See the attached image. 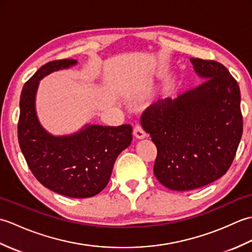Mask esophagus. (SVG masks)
<instances>
[{
    "instance_id": "34e87169",
    "label": "esophagus",
    "mask_w": 252,
    "mask_h": 252,
    "mask_svg": "<svg viewBox=\"0 0 252 252\" xmlns=\"http://www.w3.org/2000/svg\"><path fill=\"white\" fill-rule=\"evenodd\" d=\"M133 134H134V136L136 138H140V140H141V138H145L146 137L145 131H144L143 127L141 126H138V125H136L134 126V130H133Z\"/></svg>"
}]
</instances>
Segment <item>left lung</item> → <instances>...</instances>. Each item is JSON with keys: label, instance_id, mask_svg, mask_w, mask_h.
I'll return each mask as SVG.
<instances>
[{"label": "left lung", "instance_id": "obj_1", "mask_svg": "<svg viewBox=\"0 0 252 252\" xmlns=\"http://www.w3.org/2000/svg\"><path fill=\"white\" fill-rule=\"evenodd\" d=\"M202 83L141 118L157 147L154 173L169 189H199L226 173L243 134L238 83L222 63L190 58Z\"/></svg>", "mask_w": 252, "mask_h": 252}]
</instances>
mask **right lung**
I'll return each mask as SVG.
<instances>
[{
  "mask_svg": "<svg viewBox=\"0 0 252 252\" xmlns=\"http://www.w3.org/2000/svg\"><path fill=\"white\" fill-rule=\"evenodd\" d=\"M76 65V60L47 63L26 82L19 103L18 142L29 169L42 185L67 197L89 198L108 184L117 157L131 145L132 126L85 123L74 133L54 135L41 125L35 107L40 81Z\"/></svg>",
  "mask_w": 252,
  "mask_h": 252,
  "instance_id": "right-lung-1",
  "label": "right lung"
}]
</instances>
